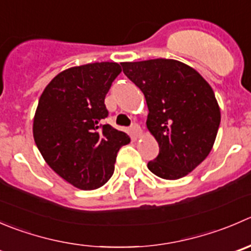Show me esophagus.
Listing matches in <instances>:
<instances>
[{"label": "esophagus", "instance_id": "esophagus-1", "mask_svg": "<svg viewBox=\"0 0 251 251\" xmlns=\"http://www.w3.org/2000/svg\"><path fill=\"white\" fill-rule=\"evenodd\" d=\"M131 133H132V136L135 138H140L141 136H142V130H141L140 125H137V124H133V125L131 126Z\"/></svg>", "mask_w": 251, "mask_h": 251}]
</instances>
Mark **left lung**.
Segmentation results:
<instances>
[{"label": "left lung", "mask_w": 251, "mask_h": 251, "mask_svg": "<svg viewBox=\"0 0 251 251\" xmlns=\"http://www.w3.org/2000/svg\"><path fill=\"white\" fill-rule=\"evenodd\" d=\"M121 66L145 94L147 128L159 145L148 169L167 180L193 172L210 154L220 127L221 109L212 87L195 69L173 58Z\"/></svg>", "instance_id": "8db88e82"}]
</instances>
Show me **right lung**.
Here are the masks:
<instances>
[{"label":"right lung","instance_id":"obj_1","mask_svg":"<svg viewBox=\"0 0 251 251\" xmlns=\"http://www.w3.org/2000/svg\"><path fill=\"white\" fill-rule=\"evenodd\" d=\"M116 62L70 67L56 75L39 98L33 136L44 160L57 175L81 190H94L111 177L127 133L101 125L108 116L104 104Z\"/></svg>","mask_w":251,"mask_h":251}]
</instances>
